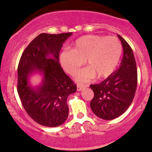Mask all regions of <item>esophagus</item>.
<instances>
[{"mask_svg":"<svg viewBox=\"0 0 152 152\" xmlns=\"http://www.w3.org/2000/svg\"><path fill=\"white\" fill-rule=\"evenodd\" d=\"M86 87H87V85H85V84H77V90H78V91H81V90H82V89L85 88Z\"/></svg>","mask_w":152,"mask_h":152,"instance_id":"esophagus-1","label":"esophagus"}]
</instances>
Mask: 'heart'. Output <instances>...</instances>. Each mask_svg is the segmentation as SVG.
<instances>
[{"label":"heart","mask_w":152,"mask_h":152,"mask_svg":"<svg viewBox=\"0 0 152 152\" xmlns=\"http://www.w3.org/2000/svg\"><path fill=\"white\" fill-rule=\"evenodd\" d=\"M122 46L114 36L88 35L78 38L71 50H64L60 55L62 66L67 73L74 74L86 64L89 68L76 73V79L87 81L95 77L106 78L115 71L120 60Z\"/></svg>","instance_id":"obj_1"}]
</instances>
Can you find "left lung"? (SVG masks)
Returning <instances> with one entry per match:
<instances>
[{"label": "left lung", "mask_w": 152, "mask_h": 152, "mask_svg": "<svg viewBox=\"0 0 152 152\" xmlns=\"http://www.w3.org/2000/svg\"><path fill=\"white\" fill-rule=\"evenodd\" d=\"M123 47L120 67L106 79L91 84L94 97L90 102L93 113L105 120L121 116L132 102L138 82V73L133 52L128 43L117 35Z\"/></svg>", "instance_id": "8db88e82"}]
</instances>
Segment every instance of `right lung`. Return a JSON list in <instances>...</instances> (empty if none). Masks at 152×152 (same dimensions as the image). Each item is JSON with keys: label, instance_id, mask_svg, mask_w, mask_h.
Returning a JSON list of instances; mask_svg holds the SVG:
<instances>
[{"label": "right lung", "instance_id": "add662e5", "mask_svg": "<svg viewBox=\"0 0 152 152\" xmlns=\"http://www.w3.org/2000/svg\"><path fill=\"white\" fill-rule=\"evenodd\" d=\"M72 33H41L23 52L18 65L17 92L30 117L46 127H57L68 116L67 99L76 85L65 74L59 63L60 51ZM43 74L42 83L33 88L28 82L33 72Z\"/></svg>", "mask_w": 152, "mask_h": 152}]
</instances>
